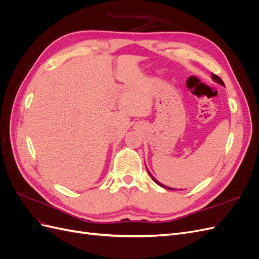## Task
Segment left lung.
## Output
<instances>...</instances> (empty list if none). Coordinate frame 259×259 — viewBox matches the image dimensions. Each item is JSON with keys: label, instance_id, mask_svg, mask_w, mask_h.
<instances>
[{"label": "left lung", "instance_id": "8db88e82", "mask_svg": "<svg viewBox=\"0 0 259 259\" xmlns=\"http://www.w3.org/2000/svg\"><path fill=\"white\" fill-rule=\"evenodd\" d=\"M211 79H213L215 82H217V83H219V84H222V85H224L225 86V84H224V82H223V80L221 79V77H219L218 75H216V74H214V73H211ZM148 170V169H147ZM148 173H149V171H148ZM149 174H150V173H149ZM150 176L152 177V179L154 180V182H155V184H158L159 186H161V187H164V188H166V189H169V190H175V189H171V188H169V187H166V186H164V185H162L161 183H159L158 182V180H156V179H154V177L150 174Z\"/></svg>", "mask_w": 259, "mask_h": 259}]
</instances>
